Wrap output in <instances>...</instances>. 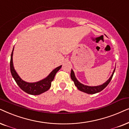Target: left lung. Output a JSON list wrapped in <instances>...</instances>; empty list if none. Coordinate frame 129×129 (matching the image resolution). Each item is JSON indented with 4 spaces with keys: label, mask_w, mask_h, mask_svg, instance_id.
I'll list each match as a JSON object with an SVG mask.
<instances>
[{
    "label": "left lung",
    "mask_w": 129,
    "mask_h": 129,
    "mask_svg": "<svg viewBox=\"0 0 129 129\" xmlns=\"http://www.w3.org/2000/svg\"><path fill=\"white\" fill-rule=\"evenodd\" d=\"M114 71H115V69L114 70V71H113L112 75H111V76L110 77V78L109 80L105 82V83L103 84L99 85V86L91 87V86H87V85H85L82 84H81L80 82L77 80V78H75L74 73L73 70H71V78L72 79V80H73L74 82L75 85L77 87V88H78L79 90L81 91L82 92H84L85 93H87V94H95V93H97V92H100L101 91H102L103 89L105 88L107 86V85L110 83V82L111 79H112V77L113 76V74H114Z\"/></svg>",
    "instance_id": "8db88e82"
}]
</instances>
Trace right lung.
<instances>
[{"instance_id":"1","label":"right lung","mask_w":129,"mask_h":129,"mask_svg":"<svg viewBox=\"0 0 129 129\" xmlns=\"http://www.w3.org/2000/svg\"><path fill=\"white\" fill-rule=\"evenodd\" d=\"M13 51V49L11 54V61H10V69H11L12 75L13 78H14L17 84L18 85V86L23 91L26 92L27 94H31V95H39V94H42L43 92L48 90L51 86V82L54 80L55 75L61 68L62 66L56 67L55 69H54L49 74V75L47 78L40 81L34 82V83L25 82L20 78L18 74L16 73V72L15 71L14 67H13L12 59Z\"/></svg>"}]
</instances>
